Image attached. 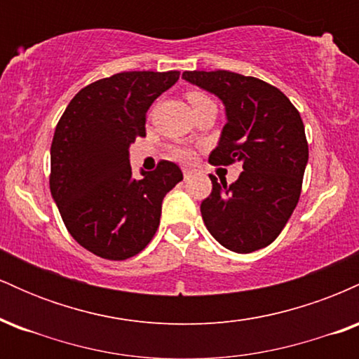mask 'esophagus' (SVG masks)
Returning a JSON list of instances; mask_svg holds the SVG:
<instances>
[{
    "label": "esophagus",
    "instance_id": "34e87169",
    "mask_svg": "<svg viewBox=\"0 0 359 359\" xmlns=\"http://www.w3.org/2000/svg\"><path fill=\"white\" fill-rule=\"evenodd\" d=\"M192 174V170H189V168H185V170H184V177H185V179H189V175H191Z\"/></svg>",
    "mask_w": 359,
    "mask_h": 359
}]
</instances>
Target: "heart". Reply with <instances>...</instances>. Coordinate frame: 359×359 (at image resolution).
<instances>
[{"label": "heart", "instance_id": "1", "mask_svg": "<svg viewBox=\"0 0 359 359\" xmlns=\"http://www.w3.org/2000/svg\"><path fill=\"white\" fill-rule=\"evenodd\" d=\"M187 100H189V102H191V104H197V102L208 101L209 96L205 93H203V90H191V93L187 94ZM170 155L174 156L175 160H179V162H182V163H191L194 160V156H196L192 148L184 147V145L172 147Z\"/></svg>", "mask_w": 359, "mask_h": 359}]
</instances>
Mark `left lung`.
I'll use <instances>...</instances> for the list:
<instances>
[{
  "label": "left lung",
  "mask_w": 359,
  "mask_h": 359,
  "mask_svg": "<svg viewBox=\"0 0 359 359\" xmlns=\"http://www.w3.org/2000/svg\"><path fill=\"white\" fill-rule=\"evenodd\" d=\"M185 81L216 94L228 123L209 155L212 165L243 163L236 182H217L201 204L205 228L224 248L251 253L285 228L302 191L309 145L302 118L282 90L229 71H185Z\"/></svg>",
  "instance_id": "1"
}]
</instances>
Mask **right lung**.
Masks as SVG:
<instances>
[{
    "label": "right lung",
    "instance_id": "add662e5",
    "mask_svg": "<svg viewBox=\"0 0 359 359\" xmlns=\"http://www.w3.org/2000/svg\"><path fill=\"white\" fill-rule=\"evenodd\" d=\"M179 71H130L82 88L65 108L50 147V192L71 236L104 259L138 255L155 236L162 201L182 170L160 160L131 177L128 148L145 137L147 111Z\"/></svg>",
    "mask_w": 359,
    "mask_h": 359
}]
</instances>
